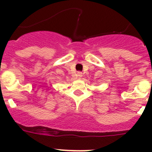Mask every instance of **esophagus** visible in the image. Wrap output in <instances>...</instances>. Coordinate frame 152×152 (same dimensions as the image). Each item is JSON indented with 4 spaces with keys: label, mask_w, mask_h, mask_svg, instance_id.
Listing matches in <instances>:
<instances>
[{
    "label": "esophagus",
    "mask_w": 152,
    "mask_h": 152,
    "mask_svg": "<svg viewBox=\"0 0 152 152\" xmlns=\"http://www.w3.org/2000/svg\"><path fill=\"white\" fill-rule=\"evenodd\" d=\"M77 76H78L79 77H82V73H81L80 72H77Z\"/></svg>",
    "instance_id": "obj_1"
}]
</instances>
